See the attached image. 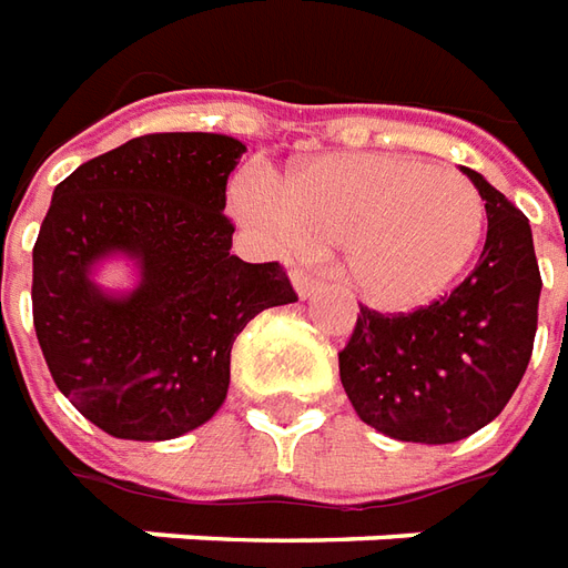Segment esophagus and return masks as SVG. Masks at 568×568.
Listing matches in <instances>:
<instances>
[{
  "instance_id": "34e87169",
  "label": "esophagus",
  "mask_w": 568,
  "mask_h": 568,
  "mask_svg": "<svg viewBox=\"0 0 568 568\" xmlns=\"http://www.w3.org/2000/svg\"><path fill=\"white\" fill-rule=\"evenodd\" d=\"M293 287H296V293H300L303 300H312V296H317L327 284L317 275H312V272H305V268H293Z\"/></svg>"
}]
</instances>
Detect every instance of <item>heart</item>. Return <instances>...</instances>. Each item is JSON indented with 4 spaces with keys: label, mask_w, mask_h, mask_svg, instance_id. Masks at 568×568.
<instances>
[{
    "label": "heart",
    "mask_w": 568,
    "mask_h": 568,
    "mask_svg": "<svg viewBox=\"0 0 568 568\" xmlns=\"http://www.w3.org/2000/svg\"><path fill=\"white\" fill-rule=\"evenodd\" d=\"M239 204L291 251L342 247L348 284L392 312L437 300L486 232V201L470 176L385 152L324 155L281 186L253 180Z\"/></svg>",
    "instance_id": "heart-1"
}]
</instances>
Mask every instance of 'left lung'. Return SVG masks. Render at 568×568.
I'll list each match as a JSON object with an SVG mask.
<instances>
[{"label":"left lung","instance_id":"left-lung-1","mask_svg":"<svg viewBox=\"0 0 568 568\" xmlns=\"http://www.w3.org/2000/svg\"><path fill=\"white\" fill-rule=\"evenodd\" d=\"M486 201L480 260L449 296L382 315L361 305L339 379L369 428L406 444H456L505 409L532 357L541 272L532 229L465 168Z\"/></svg>","mask_w":568,"mask_h":568}]
</instances>
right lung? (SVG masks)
Here are the masks:
<instances>
[{
	"label": "right lung",
	"mask_w": 568,
	"mask_h": 568,
	"mask_svg": "<svg viewBox=\"0 0 568 568\" xmlns=\"http://www.w3.org/2000/svg\"><path fill=\"white\" fill-rule=\"evenodd\" d=\"M244 143L143 134L75 168L54 189L33 247V324L51 379L84 419L122 440L199 428L229 392L247 321L296 303L281 263L232 256L226 183ZM141 265L128 297L93 287L90 265Z\"/></svg>",
	"instance_id": "right-lung-1"
}]
</instances>
